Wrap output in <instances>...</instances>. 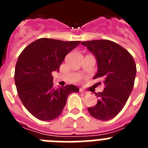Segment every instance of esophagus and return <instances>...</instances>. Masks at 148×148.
Wrapping results in <instances>:
<instances>
[{
  "label": "esophagus",
  "mask_w": 148,
  "mask_h": 148,
  "mask_svg": "<svg viewBox=\"0 0 148 148\" xmlns=\"http://www.w3.org/2000/svg\"><path fill=\"white\" fill-rule=\"evenodd\" d=\"M79 91H80V92H82V93H84V94L88 93V92H87V91H85V90H83V89H82V88H80Z\"/></svg>",
  "instance_id": "obj_1"
}]
</instances>
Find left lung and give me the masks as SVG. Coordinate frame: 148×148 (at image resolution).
Here are the masks:
<instances>
[{
    "instance_id": "8db88e82",
    "label": "left lung",
    "mask_w": 148,
    "mask_h": 148,
    "mask_svg": "<svg viewBox=\"0 0 148 148\" xmlns=\"http://www.w3.org/2000/svg\"><path fill=\"white\" fill-rule=\"evenodd\" d=\"M81 44L95 56L98 72L93 78L102 79L104 88L96 93L98 103L88 108L96 119L108 121L125 107L134 86L136 66L133 56L118 44L109 40H93ZM101 84V82H99Z\"/></svg>"
}]
</instances>
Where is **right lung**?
Returning <instances> with one entry per match:
<instances>
[{
	"label": "right lung",
	"mask_w": 148,
	"mask_h": 148,
	"mask_svg": "<svg viewBox=\"0 0 148 148\" xmlns=\"http://www.w3.org/2000/svg\"><path fill=\"white\" fill-rule=\"evenodd\" d=\"M80 42L42 38L29 44L18 57L15 70L18 96L38 119L57 118L66 105L68 95L79 91L73 84L54 88L52 73L59 72L65 56Z\"/></svg>",
	"instance_id": "right-lung-1"
}]
</instances>
